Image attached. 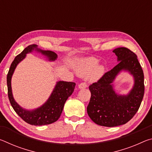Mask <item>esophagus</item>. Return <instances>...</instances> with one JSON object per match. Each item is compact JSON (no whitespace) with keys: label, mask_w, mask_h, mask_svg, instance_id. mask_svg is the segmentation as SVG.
<instances>
[{"label":"esophagus","mask_w":152,"mask_h":152,"mask_svg":"<svg viewBox=\"0 0 152 152\" xmlns=\"http://www.w3.org/2000/svg\"><path fill=\"white\" fill-rule=\"evenodd\" d=\"M87 87V85L85 83V82H82V83H80L78 85V88L80 89H82V88H86Z\"/></svg>","instance_id":"esophagus-1"}]
</instances>
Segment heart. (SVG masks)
Returning <instances> with one entry per match:
<instances>
[{
  "label": "heart",
  "instance_id": "obj_1",
  "mask_svg": "<svg viewBox=\"0 0 152 152\" xmlns=\"http://www.w3.org/2000/svg\"><path fill=\"white\" fill-rule=\"evenodd\" d=\"M98 64L99 60L93 58L83 59L76 66V72L80 76L88 75L91 80H98L103 76L105 70L103 66H97Z\"/></svg>",
  "mask_w": 152,
  "mask_h": 152
}]
</instances>
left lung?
<instances>
[{
    "label": "left lung",
    "mask_w": 152,
    "mask_h": 152,
    "mask_svg": "<svg viewBox=\"0 0 152 152\" xmlns=\"http://www.w3.org/2000/svg\"><path fill=\"white\" fill-rule=\"evenodd\" d=\"M113 52L119 63L89 86L91 97L87 107V113L92 121L109 127L124 125L132 119L140 107L145 90L143 70L136 54L126 48H116ZM123 71L129 73L134 80L127 95L117 94L113 84Z\"/></svg>",
    "instance_id": "8db88e82"
}]
</instances>
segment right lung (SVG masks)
<instances>
[{
	"instance_id": "add662e5",
	"label": "right lung",
	"mask_w": 152,
	"mask_h": 152,
	"mask_svg": "<svg viewBox=\"0 0 152 152\" xmlns=\"http://www.w3.org/2000/svg\"><path fill=\"white\" fill-rule=\"evenodd\" d=\"M41 53L44 56L47 60L54 61L57 60L58 55L50 50H43L38 48L37 45H30L21 53L15 57L12 61L7 74V82L8 87V96L11 106L17 114L25 122L32 125H49L56 122L62 113L64 104L68 97L73 93L75 88V82L58 81L51 92L50 97L42 106L34 109H26L20 107L15 101L12 95L11 79L17 66L20 61L26 58L27 53L33 51Z\"/></svg>"
}]
</instances>
